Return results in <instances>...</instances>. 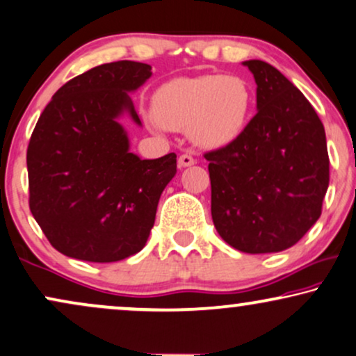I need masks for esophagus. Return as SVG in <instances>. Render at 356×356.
<instances>
[{
	"instance_id": "1",
	"label": "esophagus",
	"mask_w": 356,
	"mask_h": 356,
	"mask_svg": "<svg viewBox=\"0 0 356 356\" xmlns=\"http://www.w3.org/2000/svg\"><path fill=\"white\" fill-rule=\"evenodd\" d=\"M195 163L197 159L192 154H188V152L179 156V165H181V168H188V165H193Z\"/></svg>"
}]
</instances>
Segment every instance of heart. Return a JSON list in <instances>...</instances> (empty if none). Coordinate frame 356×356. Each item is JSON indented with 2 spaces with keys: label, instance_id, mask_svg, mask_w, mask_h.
Masks as SVG:
<instances>
[{
  "label": "heart",
  "instance_id": "heart-1",
  "mask_svg": "<svg viewBox=\"0 0 356 356\" xmlns=\"http://www.w3.org/2000/svg\"><path fill=\"white\" fill-rule=\"evenodd\" d=\"M253 92L236 75L182 77L161 85L152 97V116L163 128L186 131L199 146H227L245 131Z\"/></svg>",
  "mask_w": 356,
  "mask_h": 356
}]
</instances>
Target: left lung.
Masks as SVG:
<instances>
[{"mask_svg":"<svg viewBox=\"0 0 356 356\" xmlns=\"http://www.w3.org/2000/svg\"><path fill=\"white\" fill-rule=\"evenodd\" d=\"M256 80V113L235 141L205 152L211 218L243 253L296 245L322 213L328 187L325 129L299 88L263 60L243 62Z\"/></svg>","mask_w":356,"mask_h":356,"instance_id":"left-lung-1","label":"left lung"}]
</instances>
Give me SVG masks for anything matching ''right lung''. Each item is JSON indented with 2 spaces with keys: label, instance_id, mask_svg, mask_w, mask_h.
<instances>
[{
  "label": "right lung",
  "instance_id": "right-lung-1",
  "mask_svg": "<svg viewBox=\"0 0 356 356\" xmlns=\"http://www.w3.org/2000/svg\"><path fill=\"white\" fill-rule=\"evenodd\" d=\"M151 65L93 67L54 93L28 146L29 209L49 243L70 258L113 263L145 248L177 156L139 159L116 118L141 124L128 92Z\"/></svg>",
  "mask_w": 356,
  "mask_h": 356
}]
</instances>
